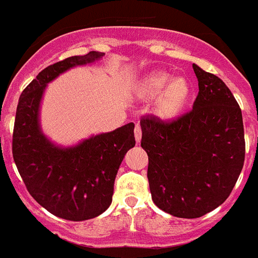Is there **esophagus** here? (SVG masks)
Masks as SVG:
<instances>
[{"label": "esophagus", "instance_id": "1", "mask_svg": "<svg viewBox=\"0 0 258 258\" xmlns=\"http://www.w3.org/2000/svg\"><path fill=\"white\" fill-rule=\"evenodd\" d=\"M134 137H136L137 143L140 142L141 138H142V129H141V125L136 124V127H134Z\"/></svg>", "mask_w": 258, "mask_h": 258}]
</instances>
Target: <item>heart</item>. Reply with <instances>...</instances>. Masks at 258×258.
Listing matches in <instances>:
<instances>
[{
  "mask_svg": "<svg viewBox=\"0 0 258 258\" xmlns=\"http://www.w3.org/2000/svg\"><path fill=\"white\" fill-rule=\"evenodd\" d=\"M136 93L141 99H152L160 95L155 112L161 118H172L181 112L190 99L191 85L184 77L174 79L169 72L157 70L141 80Z\"/></svg>",
  "mask_w": 258,
  "mask_h": 258,
  "instance_id": "obj_1",
  "label": "heart"
}]
</instances>
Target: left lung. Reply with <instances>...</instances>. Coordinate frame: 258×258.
I'll use <instances>...</instances> for the list:
<instances>
[{
    "instance_id": "8db88e82",
    "label": "left lung",
    "mask_w": 258,
    "mask_h": 258,
    "mask_svg": "<svg viewBox=\"0 0 258 258\" xmlns=\"http://www.w3.org/2000/svg\"><path fill=\"white\" fill-rule=\"evenodd\" d=\"M199 93L190 112L141 120L154 203L179 218H198L229 198L244 164L241 109L220 77L192 64Z\"/></svg>"
}]
</instances>
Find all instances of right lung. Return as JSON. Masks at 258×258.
Masks as SVG:
<instances>
[{"instance_id": "obj_1", "label": "right lung", "mask_w": 258, "mask_h": 258, "mask_svg": "<svg viewBox=\"0 0 258 258\" xmlns=\"http://www.w3.org/2000/svg\"><path fill=\"white\" fill-rule=\"evenodd\" d=\"M103 55L90 51L49 66L23 90L17 107L13 156L20 177L40 206L64 220H90L111 206L118 166L136 145L133 122L71 147L54 145L41 131L40 104L47 84Z\"/></svg>"}]
</instances>
